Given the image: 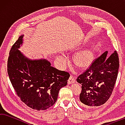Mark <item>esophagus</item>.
<instances>
[{"label":"esophagus","mask_w":125,"mask_h":125,"mask_svg":"<svg viewBox=\"0 0 125 125\" xmlns=\"http://www.w3.org/2000/svg\"><path fill=\"white\" fill-rule=\"evenodd\" d=\"M76 82V80L75 78H74L73 76H70V77H69V80H68V84H70L72 83H73Z\"/></svg>","instance_id":"1"}]
</instances>
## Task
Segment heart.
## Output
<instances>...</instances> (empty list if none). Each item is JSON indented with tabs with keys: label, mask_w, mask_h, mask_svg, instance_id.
<instances>
[{
	"label": "heart",
	"mask_w": 125,
	"mask_h": 125,
	"mask_svg": "<svg viewBox=\"0 0 125 125\" xmlns=\"http://www.w3.org/2000/svg\"><path fill=\"white\" fill-rule=\"evenodd\" d=\"M93 56L94 54L92 50L87 49L78 52L76 56V61L80 66H86L90 64L93 61ZM56 59L59 67L61 68H64L66 66L67 60L66 56L64 55H58Z\"/></svg>",
	"instance_id": "b5f03b06"
}]
</instances>
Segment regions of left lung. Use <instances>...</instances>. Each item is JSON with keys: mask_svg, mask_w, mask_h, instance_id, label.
Here are the masks:
<instances>
[{"mask_svg": "<svg viewBox=\"0 0 125 125\" xmlns=\"http://www.w3.org/2000/svg\"><path fill=\"white\" fill-rule=\"evenodd\" d=\"M108 51L94 60L83 73L77 78L82 84L80 100L83 105H102L110 98L117 79L119 67L116 51L107 58Z\"/></svg>", "mask_w": 125, "mask_h": 125, "instance_id": "left-lung-1", "label": "left lung"}]
</instances>
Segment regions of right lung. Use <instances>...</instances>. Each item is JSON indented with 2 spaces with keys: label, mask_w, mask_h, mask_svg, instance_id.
<instances>
[{
  "label": "right lung",
  "mask_w": 125,
  "mask_h": 125,
  "mask_svg": "<svg viewBox=\"0 0 125 125\" xmlns=\"http://www.w3.org/2000/svg\"><path fill=\"white\" fill-rule=\"evenodd\" d=\"M23 36L19 37L10 51L9 77L24 103L34 110H46L56 102L60 89L67 84L70 74L52 66L47 59L26 56L19 49Z\"/></svg>",
  "instance_id": "1"
}]
</instances>
